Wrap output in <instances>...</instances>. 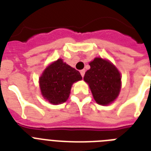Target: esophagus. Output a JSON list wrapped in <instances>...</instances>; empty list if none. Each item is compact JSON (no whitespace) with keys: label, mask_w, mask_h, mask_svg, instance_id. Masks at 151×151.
I'll use <instances>...</instances> for the list:
<instances>
[{"label":"esophagus","mask_w":151,"mask_h":151,"mask_svg":"<svg viewBox=\"0 0 151 151\" xmlns=\"http://www.w3.org/2000/svg\"><path fill=\"white\" fill-rule=\"evenodd\" d=\"M80 73H81V77H84L85 76V70H81L80 71Z\"/></svg>","instance_id":"1"}]
</instances>
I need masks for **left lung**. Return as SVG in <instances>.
<instances>
[{
  "label": "left lung",
  "mask_w": 151,
  "mask_h": 151,
  "mask_svg": "<svg viewBox=\"0 0 151 151\" xmlns=\"http://www.w3.org/2000/svg\"><path fill=\"white\" fill-rule=\"evenodd\" d=\"M90 69L84 77L97 103L108 105L114 101L121 89V75L112 63L96 58L89 63Z\"/></svg>",
  "instance_id": "1"
}]
</instances>
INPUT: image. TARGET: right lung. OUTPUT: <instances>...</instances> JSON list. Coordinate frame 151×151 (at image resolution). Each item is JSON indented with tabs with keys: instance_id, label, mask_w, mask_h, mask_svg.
<instances>
[{
	"instance_id": "right-lung-1",
	"label": "right lung",
	"mask_w": 151,
	"mask_h": 151,
	"mask_svg": "<svg viewBox=\"0 0 151 151\" xmlns=\"http://www.w3.org/2000/svg\"><path fill=\"white\" fill-rule=\"evenodd\" d=\"M81 79L79 71L59 59L49 65L41 76V94L52 104L64 103L68 99L73 83Z\"/></svg>"
}]
</instances>
